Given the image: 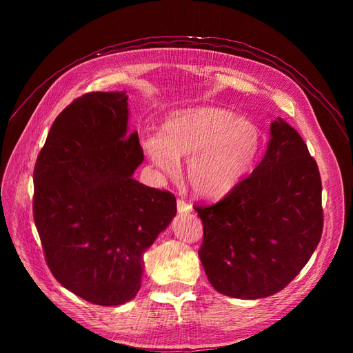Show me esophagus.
<instances>
[{
  "mask_svg": "<svg viewBox=\"0 0 353 353\" xmlns=\"http://www.w3.org/2000/svg\"><path fill=\"white\" fill-rule=\"evenodd\" d=\"M177 210L181 214H188L192 212V205H189V203L184 201L183 199H179L177 200Z\"/></svg>",
  "mask_w": 353,
  "mask_h": 353,
  "instance_id": "esophagus-1",
  "label": "esophagus"
}]
</instances>
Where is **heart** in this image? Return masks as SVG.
Listing matches in <instances>:
<instances>
[{"instance_id":"b5f03b06","label":"heart","mask_w":353,"mask_h":353,"mask_svg":"<svg viewBox=\"0 0 353 353\" xmlns=\"http://www.w3.org/2000/svg\"><path fill=\"white\" fill-rule=\"evenodd\" d=\"M144 152L165 174L189 157L186 179L203 199H220L239 188L256 169L265 140L257 125L226 108L196 107L167 117L160 134L143 140Z\"/></svg>"}]
</instances>
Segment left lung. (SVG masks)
<instances>
[{
  "label": "left lung",
  "instance_id": "1",
  "mask_svg": "<svg viewBox=\"0 0 353 353\" xmlns=\"http://www.w3.org/2000/svg\"><path fill=\"white\" fill-rule=\"evenodd\" d=\"M194 210L203 223L199 257L212 286L236 299L266 298L299 274L322 237L318 164L299 133L277 119L252 174Z\"/></svg>",
  "mask_w": 353,
  "mask_h": 353
}]
</instances>
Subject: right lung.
I'll use <instances>...</instances> for the list:
<instances>
[{
    "instance_id": "right-lung-1",
    "label": "right lung",
    "mask_w": 353,
    "mask_h": 353,
    "mask_svg": "<svg viewBox=\"0 0 353 353\" xmlns=\"http://www.w3.org/2000/svg\"><path fill=\"white\" fill-rule=\"evenodd\" d=\"M125 92H88L54 120L34 167V221L46 262L81 299L117 306L141 286L143 254L176 216V197L144 186Z\"/></svg>"
}]
</instances>
